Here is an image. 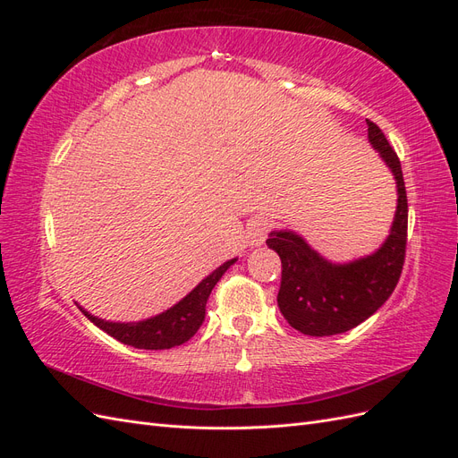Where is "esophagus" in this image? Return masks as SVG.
Wrapping results in <instances>:
<instances>
[{"label":"esophagus","mask_w":458,"mask_h":458,"mask_svg":"<svg viewBox=\"0 0 458 458\" xmlns=\"http://www.w3.org/2000/svg\"><path fill=\"white\" fill-rule=\"evenodd\" d=\"M266 234H267V224L266 221H252L250 229H248V244L258 246L263 241H266Z\"/></svg>","instance_id":"34e87169"}]
</instances>
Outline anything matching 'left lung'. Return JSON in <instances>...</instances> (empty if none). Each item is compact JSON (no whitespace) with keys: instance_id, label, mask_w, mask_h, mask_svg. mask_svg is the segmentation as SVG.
<instances>
[{"instance_id":"left-lung-1","label":"left lung","mask_w":458,"mask_h":458,"mask_svg":"<svg viewBox=\"0 0 458 458\" xmlns=\"http://www.w3.org/2000/svg\"><path fill=\"white\" fill-rule=\"evenodd\" d=\"M369 141L397 183V212L390 237L378 252L345 266L318 256L296 233H271L267 246L283 263L276 303L288 325L310 336H332L363 323L392 296L407 250V191L401 162L377 123L367 120Z\"/></svg>"}]
</instances>
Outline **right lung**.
<instances>
[{
    "instance_id": "add662e5",
    "label": "right lung",
    "mask_w": 458,
    "mask_h": 458,
    "mask_svg": "<svg viewBox=\"0 0 458 458\" xmlns=\"http://www.w3.org/2000/svg\"><path fill=\"white\" fill-rule=\"evenodd\" d=\"M234 261L237 259L225 261L224 266H219L212 275H208L195 290H191V293L182 301L175 303L174 308L157 317L147 318V321L108 323L103 321V318L89 315L86 310H80L84 311V315L93 325H97L101 330H105L106 335L116 338L122 344L133 345V348L140 350H170L174 345H182L183 342L197 335V330L200 328L206 315L208 296H210L212 288L221 279V275H224Z\"/></svg>"
}]
</instances>
